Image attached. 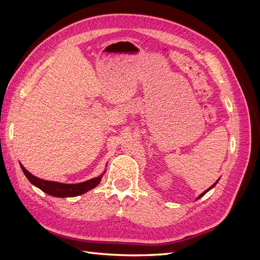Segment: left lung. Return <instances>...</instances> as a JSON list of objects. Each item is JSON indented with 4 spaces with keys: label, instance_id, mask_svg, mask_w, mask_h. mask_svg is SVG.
Listing matches in <instances>:
<instances>
[{
    "label": "left lung",
    "instance_id": "8db88e82",
    "mask_svg": "<svg viewBox=\"0 0 260 260\" xmlns=\"http://www.w3.org/2000/svg\"><path fill=\"white\" fill-rule=\"evenodd\" d=\"M218 181H219V179H218V180H217V181H216V182H215V183H214V184H212V185H211V186H210V187H209V188H208V190H206V191H205V192H203V193H202V194H201V195H199V198H198V200H199V199H201V198H202V196H204V195H205V194H206V193H207V192H208V191H209V190H211V188H212V187H214V186H215V185H216V184H217V183H218Z\"/></svg>",
    "mask_w": 260,
    "mask_h": 260
}]
</instances>
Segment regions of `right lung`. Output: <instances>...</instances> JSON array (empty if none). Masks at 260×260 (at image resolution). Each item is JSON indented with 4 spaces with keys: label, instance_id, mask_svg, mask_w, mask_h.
I'll use <instances>...</instances> for the list:
<instances>
[{
    "label": "right lung",
    "instance_id": "right-lung-1",
    "mask_svg": "<svg viewBox=\"0 0 260 260\" xmlns=\"http://www.w3.org/2000/svg\"><path fill=\"white\" fill-rule=\"evenodd\" d=\"M20 167H21V170L23 171V174H25V176L31 183L40 188V190H42L46 194L55 196V198H74V196H78L88 192L92 190L93 187H95L101 182V179L104 175L102 174L96 178H93L91 180H88L85 181V182H81V183L65 184V183L54 182V181H46L43 179H39L34 175H31L21 164H20Z\"/></svg>",
    "mask_w": 260,
    "mask_h": 260
}]
</instances>
